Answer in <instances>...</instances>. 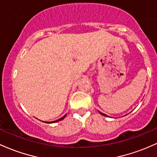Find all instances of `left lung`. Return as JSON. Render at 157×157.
Returning <instances> with one entry per match:
<instances>
[{
  "label": "left lung",
  "instance_id": "8db88e82",
  "mask_svg": "<svg viewBox=\"0 0 157 157\" xmlns=\"http://www.w3.org/2000/svg\"><path fill=\"white\" fill-rule=\"evenodd\" d=\"M98 113H99L100 114H101L102 116H105V117H108V116H107V115H105V114H104V113H101L100 111H98Z\"/></svg>",
  "mask_w": 157,
  "mask_h": 157
}]
</instances>
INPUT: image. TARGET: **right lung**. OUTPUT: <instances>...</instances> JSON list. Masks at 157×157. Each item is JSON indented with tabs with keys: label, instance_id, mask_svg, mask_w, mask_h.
Instances as JSON below:
<instances>
[{
	"label": "right lung",
	"instance_id": "1",
	"mask_svg": "<svg viewBox=\"0 0 157 157\" xmlns=\"http://www.w3.org/2000/svg\"><path fill=\"white\" fill-rule=\"evenodd\" d=\"M65 117H66V115H64V117H61V119H58V120H56V121H47V123H54V122H57V121H61V120H62V119H64V118H65Z\"/></svg>",
	"mask_w": 157,
	"mask_h": 157
}]
</instances>
